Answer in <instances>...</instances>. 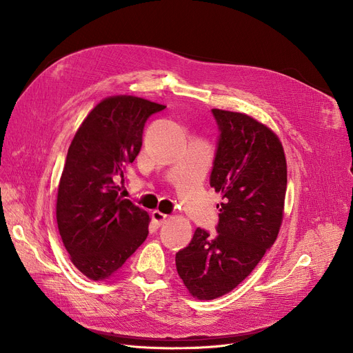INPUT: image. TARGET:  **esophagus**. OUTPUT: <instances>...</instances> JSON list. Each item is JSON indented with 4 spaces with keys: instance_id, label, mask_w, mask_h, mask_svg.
Instances as JSON below:
<instances>
[{
    "instance_id": "obj_1",
    "label": "esophagus",
    "mask_w": 353,
    "mask_h": 353,
    "mask_svg": "<svg viewBox=\"0 0 353 353\" xmlns=\"http://www.w3.org/2000/svg\"><path fill=\"white\" fill-rule=\"evenodd\" d=\"M152 219H153V221L154 223L157 225V226H160L163 221L167 219V214L165 213H161L160 210H154L153 213H152Z\"/></svg>"
}]
</instances>
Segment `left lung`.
Wrapping results in <instances>:
<instances>
[{"label":"left lung","instance_id":"1","mask_svg":"<svg viewBox=\"0 0 353 353\" xmlns=\"http://www.w3.org/2000/svg\"><path fill=\"white\" fill-rule=\"evenodd\" d=\"M220 130L210 186L221 194L217 236L196 229L176 268L199 301L217 299L242 283L279 234L288 186L283 145L266 124L213 108Z\"/></svg>","mask_w":353,"mask_h":353}]
</instances>
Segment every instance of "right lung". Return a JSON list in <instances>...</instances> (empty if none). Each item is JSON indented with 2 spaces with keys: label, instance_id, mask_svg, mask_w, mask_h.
<instances>
[{
  "label": "right lung",
  "instance_id": "obj_1",
  "mask_svg": "<svg viewBox=\"0 0 353 353\" xmlns=\"http://www.w3.org/2000/svg\"><path fill=\"white\" fill-rule=\"evenodd\" d=\"M164 107L136 96L107 97L68 147L55 216L70 261L91 281L113 276L148 234L150 216L119 194L114 179L137 157L145 120Z\"/></svg>",
  "mask_w": 353,
  "mask_h": 353
}]
</instances>
